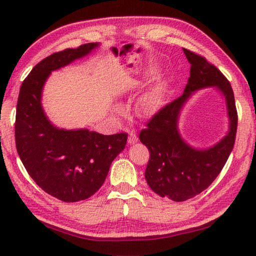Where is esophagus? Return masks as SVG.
Returning <instances> with one entry per match:
<instances>
[{"label":"esophagus","instance_id":"obj_1","mask_svg":"<svg viewBox=\"0 0 256 256\" xmlns=\"http://www.w3.org/2000/svg\"><path fill=\"white\" fill-rule=\"evenodd\" d=\"M138 136H136V134L134 133V132H131V133H128V142L130 144H136L138 142Z\"/></svg>","mask_w":256,"mask_h":256}]
</instances>
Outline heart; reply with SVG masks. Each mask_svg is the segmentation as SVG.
Here are the masks:
<instances>
[{"label":"heart","instance_id":"heart-1","mask_svg":"<svg viewBox=\"0 0 256 256\" xmlns=\"http://www.w3.org/2000/svg\"><path fill=\"white\" fill-rule=\"evenodd\" d=\"M141 110L142 112H149L152 110L154 107V98L151 96H146L144 99L141 100Z\"/></svg>","mask_w":256,"mask_h":256}]
</instances>
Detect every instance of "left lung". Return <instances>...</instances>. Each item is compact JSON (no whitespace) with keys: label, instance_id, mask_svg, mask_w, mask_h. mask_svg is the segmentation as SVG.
I'll list each match as a JSON object with an SVG mask.
<instances>
[{"label":"left lung","instance_id":"8db88e82","mask_svg":"<svg viewBox=\"0 0 256 256\" xmlns=\"http://www.w3.org/2000/svg\"><path fill=\"white\" fill-rule=\"evenodd\" d=\"M190 64L184 92L162 108L138 138L150 151L146 180L162 198L186 201L200 194L220 174L235 144L237 110L229 81L214 66L188 50H183ZM212 86L222 93L228 106L230 130L226 136L210 148L196 150L181 138L178 130L180 112L198 90Z\"/></svg>","mask_w":256,"mask_h":256}]
</instances>
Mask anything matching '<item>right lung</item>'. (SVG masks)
<instances>
[{
    "label": "right lung",
    "instance_id": "add662e5",
    "mask_svg": "<svg viewBox=\"0 0 256 256\" xmlns=\"http://www.w3.org/2000/svg\"><path fill=\"white\" fill-rule=\"evenodd\" d=\"M98 46L99 42H89L40 60L24 80L16 104V146L21 162L42 190L63 202L94 196L128 141L126 133L104 136L88 128H60L47 118L42 106V89L50 73Z\"/></svg>",
    "mask_w": 256,
    "mask_h": 256
}]
</instances>
